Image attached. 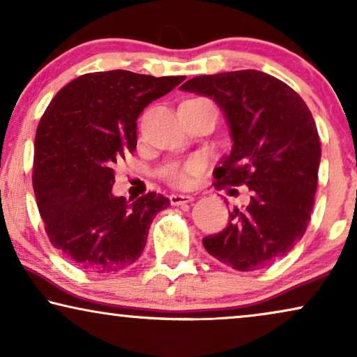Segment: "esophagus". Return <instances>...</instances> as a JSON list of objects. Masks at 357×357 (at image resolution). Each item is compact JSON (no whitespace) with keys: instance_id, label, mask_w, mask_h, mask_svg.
Masks as SVG:
<instances>
[{"instance_id":"obj_1","label":"esophagus","mask_w":357,"mask_h":357,"mask_svg":"<svg viewBox=\"0 0 357 357\" xmlns=\"http://www.w3.org/2000/svg\"><path fill=\"white\" fill-rule=\"evenodd\" d=\"M190 202H193L192 195H180V193L170 195V203L172 204H183V203H190Z\"/></svg>"}]
</instances>
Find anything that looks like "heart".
Wrapping results in <instances>:
<instances>
[{
	"instance_id": "1",
	"label": "heart",
	"mask_w": 357,
	"mask_h": 357,
	"mask_svg": "<svg viewBox=\"0 0 357 357\" xmlns=\"http://www.w3.org/2000/svg\"><path fill=\"white\" fill-rule=\"evenodd\" d=\"M199 164L198 160H188L187 164L183 165H175V167H170L167 172H165V178L170 185L177 188H188L190 185L193 183L195 175L198 174Z\"/></svg>"
}]
</instances>
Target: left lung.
Here are the masks:
<instances>
[{
  "label": "left lung",
  "instance_id": "1",
  "mask_svg": "<svg viewBox=\"0 0 357 357\" xmlns=\"http://www.w3.org/2000/svg\"><path fill=\"white\" fill-rule=\"evenodd\" d=\"M182 89L216 100L231 125L234 146L214 169V188L245 185L250 193L247 206L234 208L227 227L203 245L237 271L270 266L309 226L321 154L314 116L292 87L257 70L197 76Z\"/></svg>",
  "mask_w": 357,
  "mask_h": 357
}]
</instances>
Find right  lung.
<instances>
[{
	"instance_id": "1",
	"label": "right lung",
	"mask_w": 357,
	"mask_h": 357,
	"mask_svg": "<svg viewBox=\"0 0 357 357\" xmlns=\"http://www.w3.org/2000/svg\"><path fill=\"white\" fill-rule=\"evenodd\" d=\"M185 76L87 73L53 97L37 126L32 185L52 245L92 273L138 260L153 218L169 198L114 197L115 165L136 149V120Z\"/></svg>"
}]
</instances>
